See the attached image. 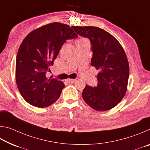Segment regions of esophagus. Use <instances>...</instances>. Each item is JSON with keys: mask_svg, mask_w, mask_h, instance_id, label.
<instances>
[{"mask_svg": "<svg viewBox=\"0 0 150 150\" xmlns=\"http://www.w3.org/2000/svg\"><path fill=\"white\" fill-rule=\"evenodd\" d=\"M66 81H67L68 83H73L75 81V79H69L66 80Z\"/></svg>", "mask_w": 150, "mask_h": 150, "instance_id": "esophagus-1", "label": "esophagus"}]
</instances>
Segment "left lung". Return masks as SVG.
<instances>
[{
  "instance_id": "1",
  "label": "left lung",
  "mask_w": 150,
  "mask_h": 150,
  "mask_svg": "<svg viewBox=\"0 0 150 150\" xmlns=\"http://www.w3.org/2000/svg\"><path fill=\"white\" fill-rule=\"evenodd\" d=\"M77 35L90 40L93 57L91 65L99 71L98 84L86 85L83 100L97 111L115 107L125 95L129 77V65L125 52L113 35L94 26H71Z\"/></svg>"
}]
</instances>
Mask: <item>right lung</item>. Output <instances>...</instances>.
Returning <instances> with one entry per match:
<instances>
[{
	"mask_svg": "<svg viewBox=\"0 0 150 150\" xmlns=\"http://www.w3.org/2000/svg\"><path fill=\"white\" fill-rule=\"evenodd\" d=\"M77 38L69 26L58 22L34 30L25 38L16 56V81L27 103L44 108L59 98L64 83L45 75L66 40Z\"/></svg>",
	"mask_w": 150,
	"mask_h": 150,
	"instance_id": "obj_1",
	"label": "right lung"
}]
</instances>
